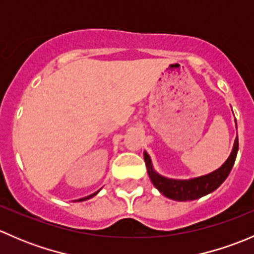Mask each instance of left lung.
I'll use <instances>...</instances> for the list:
<instances>
[{"label": "left lung", "mask_w": 254, "mask_h": 254, "mask_svg": "<svg viewBox=\"0 0 254 254\" xmlns=\"http://www.w3.org/2000/svg\"><path fill=\"white\" fill-rule=\"evenodd\" d=\"M237 151L238 137H236V140H235L231 155H230L226 162L219 170L214 171V172L209 173V175L196 177V178L191 179H171L162 177L153 170L151 158L146 151H143V158H145L147 173L151 182L163 195L177 201H188L195 200V199H199L201 196L206 195V194L211 193V191H214L215 189H217L224 183V181L227 178V176L231 172L232 167H234Z\"/></svg>", "instance_id": "1"}]
</instances>
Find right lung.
Segmentation results:
<instances>
[{
	"label": "right lung",
	"mask_w": 254,
	"mask_h": 254,
	"mask_svg": "<svg viewBox=\"0 0 254 254\" xmlns=\"http://www.w3.org/2000/svg\"><path fill=\"white\" fill-rule=\"evenodd\" d=\"M99 191V190H98ZM98 191H96V193H93V194H91V195H88V196H86V198H82V199H78V200L77 201H83V200H87V199H91L92 198V196H94V195H96V194L97 193H98ZM76 201V200H75Z\"/></svg>",
	"instance_id": "right-lung-1"
}]
</instances>
